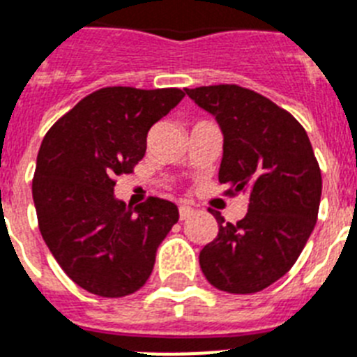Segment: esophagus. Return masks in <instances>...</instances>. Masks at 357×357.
<instances>
[{
	"instance_id": "obj_1",
	"label": "esophagus",
	"mask_w": 357,
	"mask_h": 357,
	"mask_svg": "<svg viewBox=\"0 0 357 357\" xmlns=\"http://www.w3.org/2000/svg\"><path fill=\"white\" fill-rule=\"evenodd\" d=\"M194 214V208L190 205H181L179 206V220L183 221L187 220V218H190V215Z\"/></svg>"
}]
</instances>
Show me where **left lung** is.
<instances>
[{
	"label": "left lung",
	"instance_id": "left-lung-1",
	"mask_svg": "<svg viewBox=\"0 0 357 357\" xmlns=\"http://www.w3.org/2000/svg\"><path fill=\"white\" fill-rule=\"evenodd\" d=\"M211 112L223 132L220 183L227 194L248 192V212L238 223L220 225L199 252L212 287L254 294L287 274L310 238L321 199V170L298 119L238 85L185 89Z\"/></svg>",
	"mask_w": 357,
	"mask_h": 357
}]
</instances>
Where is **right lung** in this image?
Masks as SVG:
<instances>
[{
	"instance_id": "add662e5",
	"label": "right lung",
	"mask_w": 357,
	"mask_h": 357,
	"mask_svg": "<svg viewBox=\"0 0 357 357\" xmlns=\"http://www.w3.org/2000/svg\"><path fill=\"white\" fill-rule=\"evenodd\" d=\"M183 96L179 89L107 86L43 137L32 179L40 232L65 274L92 294L123 298L142 289L178 223L174 203L149 197L132 208L114 196V185L143 160L151 127Z\"/></svg>"
}]
</instances>
